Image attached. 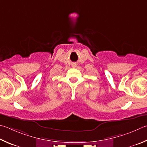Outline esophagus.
I'll list each match as a JSON object with an SVG mask.
<instances>
[{"label": "esophagus", "instance_id": "34e87169", "mask_svg": "<svg viewBox=\"0 0 147 147\" xmlns=\"http://www.w3.org/2000/svg\"><path fill=\"white\" fill-rule=\"evenodd\" d=\"M76 65H77V64L75 63H73V64H72V66H73V67H76Z\"/></svg>", "mask_w": 147, "mask_h": 147}]
</instances>
